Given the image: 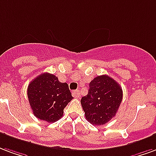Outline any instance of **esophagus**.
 <instances>
[{
  "label": "esophagus",
  "instance_id": "1",
  "mask_svg": "<svg viewBox=\"0 0 156 156\" xmlns=\"http://www.w3.org/2000/svg\"><path fill=\"white\" fill-rule=\"evenodd\" d=\"M72 95H73L74 98H79L80 91L79 90H73V91H72Z\"/></svg>",
  "mask_w": 156,
  "mask_h": 156
}]
</instances>
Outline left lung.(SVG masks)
<instances>
[{
	"label": "left lung",
	"instance_id": "1",
	"mask_svg": "<svg viewBox=\"0 0 156 156\" xmlns=\"http://www.w3.org/2000/svg\"><path fill=\"white\" fill-rule=\"evenodd\" d=\"M88 94L80 100L86 120L94 126H101L115 116L122 101L121 86L106 75L95 77L89 84Z\"/></svg>",
	"mask_w": 156,
	"mask_h": 156
}]
</instances>
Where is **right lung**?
<instances>
[{"mask_svg":"<svg viewBox=\"0 0 156 156\" xmlns=\"http://www.w3.org/2000/svg\"><path fill=\"white\" fill-rule=\"evenodd\" d=\"M27 95L33 114L49 123L60 120L65 107L73 99L67 83L60 82L55 76L47 72L30 81Z\"/></svg>","mask_w":156,"mask_h":156,"instance_id":"right-lung-1","label":"right lung"}]
</instances>
